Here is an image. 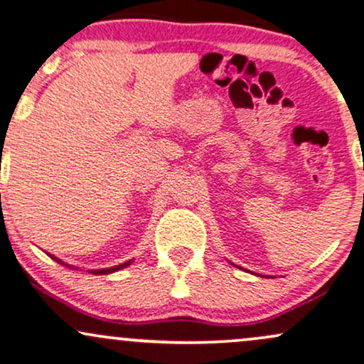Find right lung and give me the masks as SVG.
I'll return each instance as SVG.
<instances>
[{
	"label": "right lung",
	"instance_id": "right-lung-1",
	"mask_svg": "<svg viewBox=\"0 0 364 364\" xmlns=\"http://www.w3.org/2000/svg\"><path fill=\"white\" fill-rule=\"evenodd\" d=\"M127 264H130V262H125V264L115 266V268H108V269H100V271H93V273H95V274H105V273H113V271H117V269H122V268H124V266H127Z\"/></svg>",
	"mask_w": 364,
	"mask_h": 364
}]
</instances>
